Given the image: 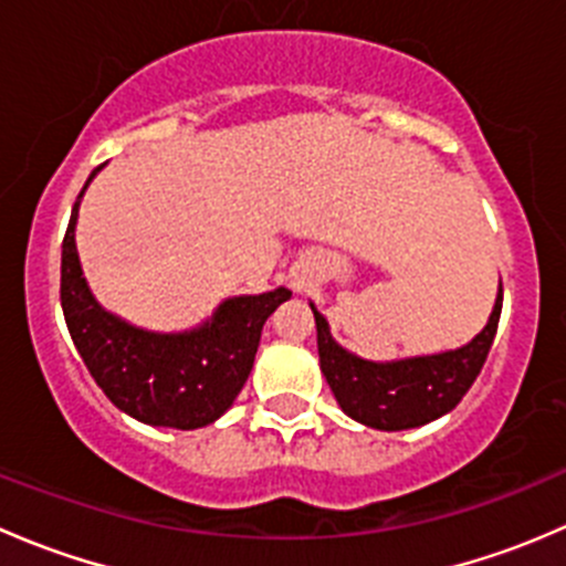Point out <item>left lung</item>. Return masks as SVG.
<instances>
[{"mask_svg":"<svg viewBox=\"0 0 566 566\" xmlns=\"http://www.w3.org/2000/svg\"><path fill=\"white\" fill-rule=\"evenodd\" d=\"M501 304H504V290L499 284L488 325L462 347L432 353V356L369 361L345 350L331 336L328 319L319 315L317 306L310 301L315 312L319 369L325 375V384L334 391L339 408L358 424L384 432L430 424L458 408L476 375L482 373V364L499 328Z\"/></svg>","mask_w":566,"mask_h":566,"instance_id":"obj_1","label":"left lung"}]
</instances>
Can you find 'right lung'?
<instances>
[{"label": "right lung", "instance_id": "right-lung-1", "mask_svg": "<svg viewBox=\"0 0 566 566\" xmlns=\"http://www.w3.org/2000/svg\"><path fill=\"white\" fill-rule=\"evenodd\" d=\"M62 241L60 301L78 356L104 394L130 419L150 427L197 430L232 408L254 367L265 319L290 301L287 287L235 295L188 331H147L104 310L84 279L76 251L78 205Z\"/></svg>", "mask_w": 566, "mask_h": 566}]
</instances>
